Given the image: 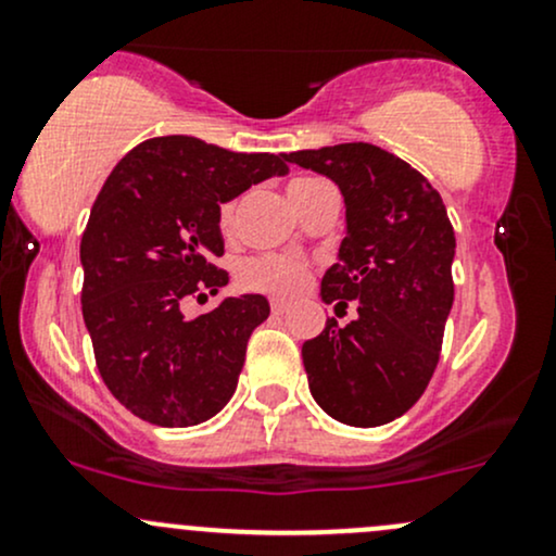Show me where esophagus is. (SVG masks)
<instances>
[{
  "mask_svg": "<svg viewBox=\"0 0 556 556\" xmlns=\"http://www.w3.org/2000/svg\"><path fill=\"white\" fill-rule=\"evenodd\" d=\"M287 311V300L282 298H271V314L274 316H282Z\"/></svg>",
  "mask_w": 556,
  "mask_h": 556,
  "instance_id": "esophagus-1",
  "label": "esophagus"
}]
</instances>
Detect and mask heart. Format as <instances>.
<instances>
[{
	"label": "heart",
	"instance_id": "b5f03b06",
	"mask_svg": "<svg viewBox=\"0 0 556 556\" xmlns=\"http://www.w3.org/2000/svg\"><path fill=\"white\" fill-rule=\"evenodd\" d=\"M318 180H311V177H300V180H292L287 193H290L292 203L300 201L305 193L318 188ZM240 212V198H229V201L222 203L219 208V227L229 232L235 227V219H238ZM308 279V266L303 261L287 258V256H253L248 258L245 264L240 266V285L248 287V290H264L274 292V295H292Z\"/></svg>",
	"mask_w": 556,
	"mask_h": 556
}]
</instances>
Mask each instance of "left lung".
<instances>
[{"label":"left lung","mask_w":556,"mask_h":556,"mask_svg":"<svg viewBox=\"0 0 556 556\" xmlns=\"http://www.w3.org/2000/svg\"><path fill=\"white\" fill-rule=\"evenodd\" d=\"M340 185L348 235L321 279V300L358 316L303 342L308 387L324 413L371 429L416 405L442 350L455 285V229L431 182L371 143L285 154Z\"/></svg>","instance_id":"8db88e82"}]
</instances>
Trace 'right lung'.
I'll list each match as a JSON object with an SVG mask.
<instances>
[{"mask_svg":"<svg viewBox=\"0 0 556 556\" xmlns=\"http://www.w3.org/2000/svg\"><path fill=\"white\" fill-rule=\"evenodd\" d=\"M285 162L164 136L127 151L106 177L80 240V303L101 379L132 416L185 429L235 394L269 300L225 298L198 318H185L182 303L229 282L214 266L225 253L222 203L287 175Z\"/></svg>","mask_w":556,"mask_h":556,"instance_id":"add662e5","label":"right lung"}]
</instances>
